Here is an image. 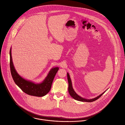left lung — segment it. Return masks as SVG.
Listing matches in <instances>:
<instances>
[{
	"label": "left lung",
	"instance_id": "8db88e82",
	"mask_svg": "<svg viewBox=\"0 0 125 125\" xmlns=\"http://www.w3.org/2000/svg\"><path fill=\"white\" fill-rule=\"evenodd\" d=\"M67 79H68V84H69L68 91H69V94L70 95V96L72 98H73L74 100H76L77 101H80V102H94V101L97 100V99H98L105 92V91H104V92L102 93L101 95H100L99 96H97V97H96L95 98L89 99V100L82 98L81 97H80L78 95H77L73 89V87H72V84L71 80L70 75L68 73H67Z\"/></svg>",
	"mask_w": 125,
	"mask_h": 125
}]
</instances>
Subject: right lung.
I'll use <instances>...</instances> for the list:
<instances>
[{
	"label": "right lung",
	"mask_w": 125,
	"mask_h": 125,
	"mask_svg": "<svg viewBox=\"0 0 125 125\" xmlns=\"http://www.w3.org/2000/svg\"><path fill=\"white\" fill-rule=\"evenodd\" d=\"M11 48L10 49V68L12 78L15 84L25 93L36 97H43L50 90L54 78L59 70V67L52 68L47 76L41 83L36 84L21 77L16 71L13 64Z\"/></svg>",
	"instance_id": "right-lung-1"
}]
</instances>
